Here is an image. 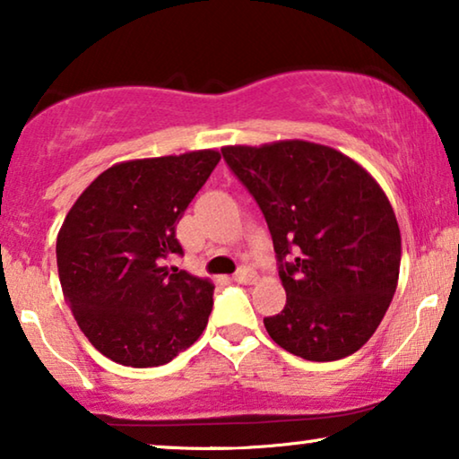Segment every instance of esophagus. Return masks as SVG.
I'll return each mask as SVG.
<instances>
[{"mask_svg":"<svg viewBox=\"0 0 459 459\" xmlns=\"http://www.w3.org/2000/svg\"><path fill=\"white\" fill-rule=\"evenodd\" d=\"M232 281L241 282V285H254V282L257 281V274L249 268H241V270H237L235 274H232Z\"/></svg>","mask_w":459,"mask_h":459,"instance_id":"1","label":"esophagus"}]
</instances>
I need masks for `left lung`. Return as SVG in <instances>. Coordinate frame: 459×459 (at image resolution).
I'll return each mask as SVG.
<instances>
[{
    "label": "left lung",
    "instance_id": "left-lung-1",
    "mask_svg": "<svg viewBox=\"0 0 459 459\" xmlns=\"http://www.w3.org/2000/svg\"><path fill=\"white\" fill-rule=\"evenodd\" d=\"M222 156L266 218L287 303L264 318L276 345L309 361L356 353L399 281L402 232L370 172L303 139L227 145ZM293 247L298 257H284Z\"/></svg>",
    "mask_w": 459,
    "mask_h": 459
}]
</instances>
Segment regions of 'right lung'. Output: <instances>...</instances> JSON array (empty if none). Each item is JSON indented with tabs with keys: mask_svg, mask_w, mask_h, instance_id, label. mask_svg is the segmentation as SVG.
I'll use <instances>...</instances> for the list:
<instances>
[{
	"mask_svg": "<svg viewBox=\"0 0 459 459\" xmlns=\"http://www.w3.org/2000/svg\"><path fill=\"white\" fill-rule=\"evenodd\" d=\"M218 162V150L118 162L64 218L62 293L89 343L116 364H168L208 325L214 282L164 262L183 251L177 224Z\"/></svg>",
	"mask_w": 459,
	"mask_h": 459,
	"instance_id": "obj_1",
	"label": "right lung"
}]
</instances>
